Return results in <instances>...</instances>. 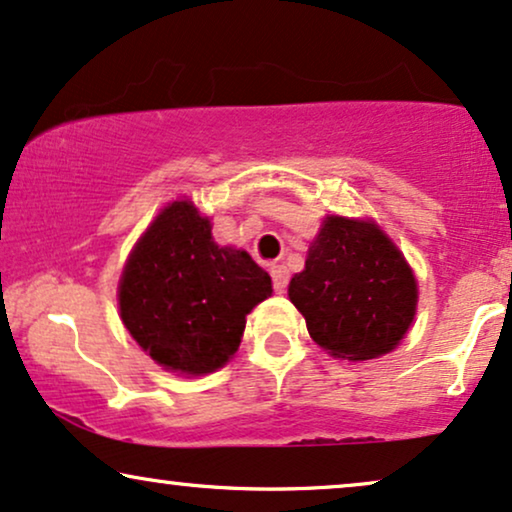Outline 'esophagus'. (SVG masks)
<instances>
[{
    "instance_id": "obj_1",
    "label": "esophagus",
    "mask_w": 512,
    "mask_h": 512,
    "mask_svg": "<svg viewBox=\"0 0 512 512\" xmlns=\"http://www.w3.org/2000/svg\"><path fill=\"white\" fill-rule=\"evenodd\" d=\"M270 275H272V284H275L277 294H284L289 284V270L284 265H270Z\"/></svg>"
}]
</instances>
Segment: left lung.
Here are the masks:
<instances>
[{"instance_id":"1","label":"left lung","mask_w":512,"mask_h":512,"mask_svg":"<svg viewBox=\"0 0 512 512\" xmlns=\"http://www.w3.org/2000/svg\"><path fill=\"white\" fill-rule=\"evenodd\" d=\"M289 298L329 355L374 360L402 341L416 315L414 270L374 221L327 216Z\"/></svg>"}]
</instances>
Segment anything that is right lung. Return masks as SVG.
Segmentation results:
<instances>
[{
	"instance_id": "add662e5",
	"label": "right lung",
	"mask_w": 512,
	"mask_h": 512,
	"mask_svg": "<svg viewBox=\"0 0 512 512\" xmlns=\"http://www.w3.org/2000/svg\"><path fill=\"white\" fill-rule=\"evenodd\" d=\"M272 294L247 251L218 247L190 199L159 211L119 280V315L159 367L183 376L221 369L240 348L247 315Z\"/></svg>"
}]
</instances>
